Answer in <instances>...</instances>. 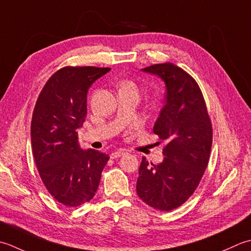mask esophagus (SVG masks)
Wrapping results in <instances>:
<instances>
[{
	"label": "esophagus",
	"instance_id": "1",
	"mask_svg": "<svg viewBox=\"0 0 251 251\" xmlns=\"http://www.w3.org/2000/svg\"><path fill=\"white\" fill-rule=\"evenodd\" d=\"M126 154V151L125 150H119V151H114L112 154H110V158H111V159H116V158H119V157L124 156Z\"/></svg>",
	"mask_w": 251,
	"mask_h": 251
}]
</instances>
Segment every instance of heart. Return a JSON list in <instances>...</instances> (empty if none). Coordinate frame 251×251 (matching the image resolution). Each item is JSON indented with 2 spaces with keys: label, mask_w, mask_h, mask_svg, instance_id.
I'll return each mask as SVG.
<instances>
[{
  "label": "heart",
  "mask_w": 251,
  "mask_h": 251,
  "mask_svg": "<svg viewBox=\"0 0 251 251\" xmlns=\"http://www.w3.org/2000/svg\"><path fill=\"white\" fill-rule=\"evenodd\" d=\"M120 89H126V90H132L134 92H137V88L136 85L132 82V81H126V82L121 83Z\"/></svg>",
  "instance_id": "1"
}]
</instances>
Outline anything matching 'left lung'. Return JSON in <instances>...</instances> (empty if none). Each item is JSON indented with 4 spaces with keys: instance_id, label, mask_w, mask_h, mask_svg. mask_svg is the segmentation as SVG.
<instances>
[{
    "instance_id": "1",
    "label": "left lung",
    "mask_w": 251,
    "mask_h": 251,
    "mask_svg": "<svg viewBox=\"0 0 251 251\" xmlns=\"http://www.w3.org/2000/svg\"><path fill=\"white\" fill-rule=\"evenodd\" d=\"M142 71L166 84V103L152 130L167 145L162 162L142 158L136 192L148 206L170 211L185 202L201 180L211 151V121L197 82L183 69L165 63Z\"/></svg>"
}]
</instances>
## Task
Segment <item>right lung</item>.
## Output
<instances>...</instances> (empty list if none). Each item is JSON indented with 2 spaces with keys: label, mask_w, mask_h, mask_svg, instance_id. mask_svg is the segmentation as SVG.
<instances>
[{
  "label": "right lung",
  "mask_w": 251,
  "mask_h": 251,
  "mask_svg": "<svg viewBox=\"0 0 251 251\" xmlns=\"http://www.w3.org/2000/svg\"><path fill=\"white\" fill-rule=\"evenodd\" d=\"M110 68L65 67L41 91L31 120V146L45 187L56 201L76 207L94 197L109 156L83 151L78 130L86 117L90 86Z\"/></svg>",
  "instance_id": "1"
}]
</instances>
